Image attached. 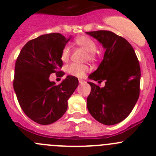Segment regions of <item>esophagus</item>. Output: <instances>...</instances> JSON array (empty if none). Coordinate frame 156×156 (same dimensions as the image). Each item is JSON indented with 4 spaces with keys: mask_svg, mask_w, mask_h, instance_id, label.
<instances>
[{
    "mask_svg": "<svg viewBox=\"0 0 156 156\" xmlns=\"http://www.w3.org/2000/svg\"><path fill=\"white\" fill-rule=\"evenodd\" d=\"M78 81H79V84H83V83H84V81L83 79H79Z\"/></svg>",
    "mask_w": 156,
    "mask_h": 156,
    "instance_id": "34e87169",
    "label": "esophagus"
}]
</instances>
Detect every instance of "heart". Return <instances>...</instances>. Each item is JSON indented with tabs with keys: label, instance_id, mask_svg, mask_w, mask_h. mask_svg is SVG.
<instances>
[{
	"label": "heart",
	"instance_id": "b5f03b06",
	"mask_svg": "<svg viewBox=\"0 0 156 156\" xmlns=\"http://www.w3.org/2000/svg\"><path fill=\"white\" fill-rule=\"evenodd\" d=\"M74 43L79 48L84 49L87 52V59L90 61H95L97 59L98 54L97 51V44L90 37L87 36H79L74 40ZM71 55L70 47L66 45L62 49L60 53V59L64 62H68ZM66 72L69 75L78 78H83L86 73L89 71V67L84 64L71 63L66 66Z\"/></svg>",
	"mask_w": 156,
	"mask_h": 156
}]
</instances>
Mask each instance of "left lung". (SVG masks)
<instances>
[{"mask_svg": "<svg viewBox=\"0 0 156 156\" xmlns=\"http://www.w3.org/2000/svg\"><path fill=\"white\" fill-rule=\"evenodd\" d=\"M106 49L104 57L89 78L105 86L88 81L90 94L87 109L97 121L106 125L122 122L129 115L140 96V67L134 50L128 41L105 30L87 31Z\"/></svg>", "mask_w": 156, "mask_h": 156, "instance_id": "1", "label": "left lung"}]
</instances>
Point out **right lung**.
Here are the masks:
<instances>
[{"label":"right lung","mask_w":156,"mask_h":156,"mask_svg":"<svg viewBox=\"0 0 156 156\" xmlns=\"http://www.w3.org/2000/svg\"><path fill=\"white\" fill-rule=\"evenodd\" d=\"M59 33L41 35L26 44L15 65L13 88L25 114L40 125H50L66 112L68 100L78 85L76 77L68 75L59 84L50 81L60 71L62 49L69 39Z\"/></svg>","instance_id":"add662e5"}]
</instances>
